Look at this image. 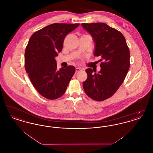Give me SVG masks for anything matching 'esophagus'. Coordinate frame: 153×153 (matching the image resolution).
I'll use <instances>...</instances> for the list:
<instances>
[{"label": "esophagus", "instance_id": "1", "mask_svg": "<svg viewBox=\"0 0 153 153\" xmlns=\"http://www.w3.org/2000/svg\"><path fill=\"white\" fill-rule=\"evenodd\" d=\"M81 71V68H76V72H80Z\"/></svg>", "mask_w": 153, "mask_h": 153}]
</instances>
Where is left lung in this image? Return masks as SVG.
<instances>
[{"mask_svg": "<svg viewBox=\"0 0 153 153\" xmlns=\"http://www.w3.org/2000/svg\"><path fill=\"white\" fill-rule=\"evenodd\" d=\"M95 43V56H100V72L86 69L88 77L82 83L88 96L96 101L111 97L123 82L128 71L130 51L123 35L104 23H82Z\"/></svg>", "mask_w": 153, "mask_h": 153, "instance_id": "obj_1", "label": "left lung"}]
</instances>
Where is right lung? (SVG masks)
I'll list each match as a JSON object with an SVG mask.
<instances>
[{"label": "right lung", "instance_id": "right-lung-1", "mask_svg": "<svg viewBox=\"0 0 153 153\" xmlns=\"http://www.w3.org/2000/svg\"><path fill=\"white\" fill-rule=\"evenodd\" d=\"M79 23H53L35 32L30 38L25 53V66L36 91L49 99L64 94L75 73L74 66L58 70L55 57L61 51L66 35Z\"/></svg>", "mask_w": 153, "mask_h": 153}]
</instances>
